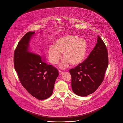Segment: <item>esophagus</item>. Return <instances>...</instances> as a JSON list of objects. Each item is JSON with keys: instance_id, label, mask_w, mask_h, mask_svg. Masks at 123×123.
<instances>
[{"instance_id": "obj_1", "label": "esophagus", "mask_w": 123, "mask_h": 123, "mask_svg": "<svg viewBox=\"0 0 123 123\" xmlns=\"http://www.w3.org/2000/svg\"><path fill=\"white\" fill-rule=\"evenodd\" d=\"M59 74H60V75H61V74H62L63 72V71H62L61 70H59Z\"/></svg>"}]
</instances>
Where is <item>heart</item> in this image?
I'll list each match as a JSON object with an SVG mask.
<instances>
[{"label": "heart", "instance_id": "heart-1", "mask_svg": "<svg viewBox=\"0 0 123 123\" xmlns=\"http://www.w3.org/2000/svg\"><path fill=\"white\" fill-rule=\"evenodd\" d=\"M87 50V43L84 39L76 35H65L59 38L53 46L48 49L49 61L53 64H57L63 53L64 59L61 62L59 67L65 69L70 64L75 66L80 63L83 60Z\"/></svg>", "mask_w": 123, "mask_h": 123}]
</instances>
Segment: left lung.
Returning a JSON list of instances; mask_svg holds the SVG:
<instances>
[{
    "label": "left lung",
    "mask_w": 123,
    "mask_h": 123,
    "mask_svg": "<svg viewBox=\"0 0 123 123\" xmlns=\"http://www.w3.org/2000/svg\"><path fill=\"white\" fill-rule=\"evenodd\" d=\"M108 64L106 47L103 41L98 36L97 43L88 58L69 70L73 92L81 97L94 92L104 80Z\"/></svg>",
    "instance_id": "obj_1"
}]
</instances>
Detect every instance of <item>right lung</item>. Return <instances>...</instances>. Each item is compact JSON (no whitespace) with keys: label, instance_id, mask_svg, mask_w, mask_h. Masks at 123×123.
<instances>
[{"label":"right lung","instance_id":"add662e5","mask_svg":"<svg viewBox=\"0 0 123 123\" xmlns=\"http://www.w3.org/2000/svg\"><path fill=\"white\" fill-rule=\"evenodd\" d=\"M35 32H28L20 40L15 51L14 63L19 80L33 97L43 100L52 94L58 70L42 57L29 51V43Z\"/></svg>","mask_w":123,"mask_h":123}]
</instances>
